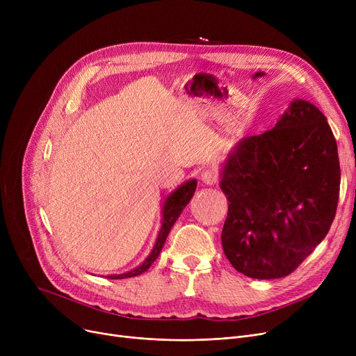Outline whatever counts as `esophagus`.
I'll list each match as a JSON object with an SVG mask.
<instances>
[{"mask_svg":"<svg viewBox=\"0 0 356 356\" xmlns=\"http://www.w3.org/2000/svg\"><path fill=\"white\" fill-rule=\"evenodd\" d=\"M200 177H202V181H203L204 184H208V186L216 184L218 180H219L218 173H216L215 170H204V172H202Z\"/></svg>","mask_w":356,"mask_h":356,"instance_id":"esophagus-1","label":"esophagus"}]
</instances>
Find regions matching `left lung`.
<instances>
[{
	"label": "left lung",
	"instance_id": "left-lung-1",
	"mask_svg": "<svg viewBox=\"0 0 356 356\" xmlns=\"http://www.w3.org/2000/svg\"><path fill=\"white\" fill-rule=\"evenodd\" d=\"M229 207L222 247L247 277L291 274L325 239L338 208V145L326 117L294 99L275 125L242 138L220 170Z\"/></svg>",
	"mask_w": 356,
	"mask_h": 356
}]
</instances>
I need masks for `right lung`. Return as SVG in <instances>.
<instances>
[{
    "instance_id": "add662e5",
    "label": "right lung",
    "mask_w": 356,
    "mask_h": 356,
    "mask_svg": "<svg viewBox=\"0 0 356 356\" xmlns=\"http://www.w3.org/2000/svg\"><path fill=\"white\" fill-rule=\"evenodd\" d=\"M196 186H197L196 179L188 180V181H184L183 184H180L176 191H173L170 195L165 197V200L163 203V209H161V215H163V218H161V228L159 231L156 244H154L152 252H149L148 257L143 261V264H140L138 267L129 270L127 273H122V274L106 275L108 278H111V280H121V278H128V277H136V275H140V274L145 273L149 267H152V264L154 263V261L157 259V257L160 255V251H161V248L164 245V242L167 239L168 232H170V229L173 228L175 222L177 220V218L180 216V213L186 208V204H188L191 202V199L193 197V193L196 191Z\"/></svg>"
}]
</instances>
